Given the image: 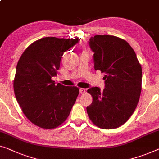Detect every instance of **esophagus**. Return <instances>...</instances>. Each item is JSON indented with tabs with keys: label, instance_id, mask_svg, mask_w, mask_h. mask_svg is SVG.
Segmentation results:
<instances>
[{
	"label": "esophagus",
	"instance_id": "1",
	"mask_svg": "<svg viewBox=\"0 0 159 159\" xmlns=\"http://www.w3.org/2000/svg\"><path fill=\"white\" fill-rule=\"evenodd\" d=\"M85 92H86V89H84V88H80V94H84Z\"/></svg>",
	"mask_w": 159,
	"mask_h": 159
}]
</instances>
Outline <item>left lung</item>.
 <instances>
[{
  "label": "left lung",
  "mask_w": 159,
  "mask_h": 159,
  "mask_svg": "<svg viewBox=\"0 0 159 159\" xmlns=\"http://www.w3.org/2000/svg\"><path fill=\"white\" fill-rule=\"evenodd\" d=\"M94 68L105 75V88L93 87L87 92L93 102L87 107L89 119L102 129H112L129 119L141 92L142 69L136 54L127 41L110 35L89 39Z\"/></svg>",
  "instance_id": "1"
}]
</instances>
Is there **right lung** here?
<instances>
[{
	"instance_id": "obj_1",
	"label": "right lung",
	"mask_w": 159,
	"mask_h": 159,
	"mask_svg": "<svg viewBox=\"0 0 159 159\" xmlns=\"http://www.w3.org/2000/svg\"><path fill=\"white\" fill-rule=\"evenodd\" d=\"M79 39L45 37L31 43L18 60L13 88L17 102L32 123L45 129L61 125L67 118L78 95L77 87L55 84L64 53Z\"/></svg>"
}]
</instances>
